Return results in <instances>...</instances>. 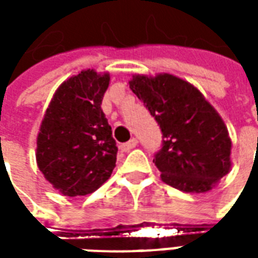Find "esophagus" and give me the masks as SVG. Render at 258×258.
Masks as SVG:
<instances>
[{
  "mask_svg": "<svg viewBox=\"0 0 258 258\" xmlns=\"http://www.w3.org/2000/svg\"><path fill=\"white\" fill-rule=\"evenodd\" d=\"M137 145H138V141L135 140V138H133V140H130L128 142L121 144V145H120V149H121L123 152H130L131 149H134Z\"/></svg>",
  "mask_w": 258,
  "mask_h": 258,
  "instance_id": "esophagus-1",
  "label": "esophagus"
}]
</instances>
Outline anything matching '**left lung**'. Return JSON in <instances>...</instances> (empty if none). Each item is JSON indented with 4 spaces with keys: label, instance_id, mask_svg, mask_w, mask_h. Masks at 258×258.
Instances as JSON below:
<instances>
[{
    "label": "left lung",
    "instance_id": "8db88e82",
    "mask_svg": "<svg viewBox=\"0 0 258 258\" xmlns=\"http://www.w3.org/2000/svg\"><path fill=\"white\" fill-rule=\"evenodd\" d=\"M128 84L162 128L163 148L153 163L163 182L186 194L213 189L232 166V142L218 112L173 74H134Z\"/></svg>",
    "mask_w": 258,
    "mask_h": 258
}]
</instances>
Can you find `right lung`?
Wrapping results in <instances>:
<instances>
[{
    "label": "right lung",
    "mask_w": 258,
    "mask_h": 258,
    "mask_svg": "<svg viewBox=\"0 0 258 258\" xmlns=\"http://www.w3.org/2000/svg\"><path fill=\"white\" fill-rule=\"evenodd\" d=\"M110 74L81 70L55 91L37 135L40 171L64 196H84L116 167L117 146L101 105Z\"/></svg>",
    "instance_id": "1"
}]
</instances>
